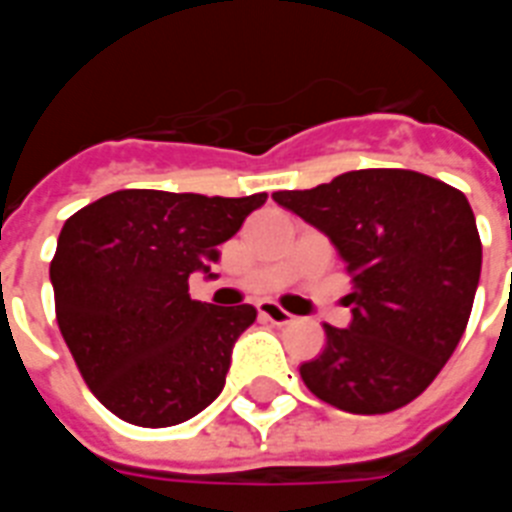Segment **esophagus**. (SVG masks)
<instances>
[{
    "label": "esophagus",
    "mask_w": 512,
    "mask_h": 512,
    "mask_svg": "<svg viewBox=\"0 0 512 512\" xmlns=\"http://www.w3.org/2000/svg\"><path fill=\"white\" fill-rule=\"evenodd\" d=\"M257 312H260V318L277 323V326H285V323L293 321V315H290L288 310H282L274 301H260V304H257Z\"/></svg>",
    "instance_id": "34e87169"
}]
</instances>
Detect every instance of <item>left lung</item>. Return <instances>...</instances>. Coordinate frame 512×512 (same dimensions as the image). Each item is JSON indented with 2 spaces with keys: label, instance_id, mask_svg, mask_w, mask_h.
<instances>
[{
  "label": "left lung",
  "instance_id": "1",
  "mask_svg": "<svg viewBox=\"0 0 512 512\" xmlns=\"http://www.w3.org/2000/svg\"><path fill=\"white\" fill-rule=\"evenodd\" d=\"M274 200L329 235L351 274L354 321L299 367L323 403L386 414L411 403L461 343L483 244L463 191L411 169H356Z\"/></svg>",
  "mask_w": 512,
  "mask_h": 512
}]
</instances>
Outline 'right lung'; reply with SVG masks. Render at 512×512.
Instances as JSON below:
<instances>
[{
    "label": "right lung",
    "mask_w": 512,
    "mask_h": 512,
    "mask_svg": "<svg viewBox=\"0 0 512 512\" xmlns=\"http://www.w3.org/2000/svg\"><path fill=\"white\" fill-rule=\"evenodd\" d=\"M266 194L205 197L112 191L65 222L51 260L57 323L73 362L115 417L169 428L224 389L252 304L216 307L189 296Z\"/></svg>",
    "instance_id": "obj_1"
}]
</instances>
